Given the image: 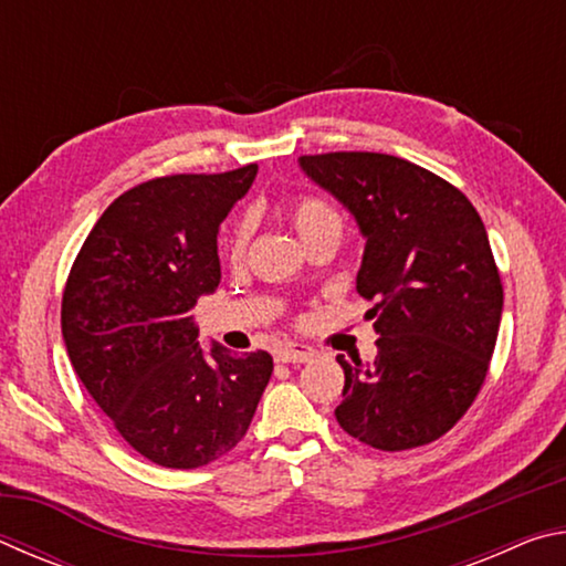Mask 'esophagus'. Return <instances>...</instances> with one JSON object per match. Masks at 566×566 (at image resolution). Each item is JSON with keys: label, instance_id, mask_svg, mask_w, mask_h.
Wrapping results in <instances>:
<instances>
[{"label": "esophagus", "instance_id": "1", "mask_svg": "<svg viewBox=\"0 0 566 566\" xmlns=\"http://www.w3.org/2000/svg\"><path fill=\"white\" fill-rule=\"evenodd\" d=\"M312 357H314V349L304 347V344H296V342L282 344V347L274 352V359L282 364H302V361H310Z\"/></svg>", "mask_w": 566, "mask_h": 566}]
</instances>
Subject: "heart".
<instances>
[{
  "mask_svg": "<svg viewBox=\"0 0 566 566\" xmlns=\"http://www.w3.org/2000/svg\"><path fill=\"white\" fill-rule=\"evenodd\" d=\"M290 219L300 234L302 244L314 237H339L342 234V217L327 199L322 197H300L290 205ZM249 242V224L237 222L224 239V254L229 262H242Z\"/></svg>",
  "mask_w": 566,
  "mask_h": 566,
  "instance_id": "heart-1",
  "label": "heart"
}]
</instances>
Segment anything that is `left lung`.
<instances>
[{
	"label": "left lung",
	"mask_w": 566,
	"mask_h": 566,
	"mask_svg": "<svg viewBox=\"0 0 566 566\" xmlns=\"http://www.w3.org/2000/svg\"><path fill=\"white\" fill-rule=\"evenodd\" d=\"M364 237L357 292L375 306V361H347L339 427L401 452L434 442L472 407L502 322V282L472 202L407 159L375 151L300 157Z\"/></svg>",
	"instance_id": "obj_1"
}]
</instances>
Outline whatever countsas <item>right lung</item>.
I'll return each instance as SVG.
<instances>
[{
  "label": "right lung",
  "instance_id": "add662e5",
  "mask_svg": "<svg viewBox=\"0 0 566 566\" xmlns=\"http://www.w3.org/2000/svg\"><path fill=\"white\" fill-rule=\"evenodd\" d=\"M256 177L175 175L124 191L76 254L62 300L66 354L92 399L149 462L197 469L247 434L272 357L199 347L197 300L222 266L219 224Z\"/></svg>",
  "mask_w": 566,
  "mask_h": 566
}]
</instances>
